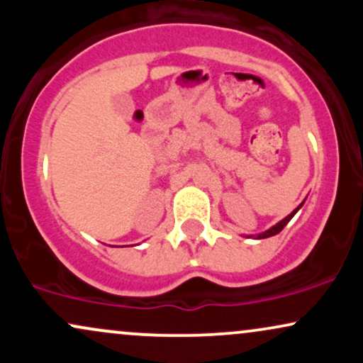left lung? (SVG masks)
Listing matches in <instances>:
<instances>
[{
    "label": "left lung",
    "instance_id": "1",
    "mask_svg": "<svg viewBox=\"0 0 363 363\" xmlns=\"http://www.w3.org/2000/svg\"><path fill=\"white\" fill-rule=\"evenodd\" d=\"M302 205H303V201L301 203V205H298L297 208H295L294 211H291V213L289 215V216H285V218L281 220V222H278L277 225H273L272 228H268V230H264V232H261V234H257V235H247V237H254V239H266V237H272V235H277V234H280V232L283 230V228H285V225L290 222L291 218H294V215L297 213L298 210H301L302 208Z\"/></svg>",
    "mask_w": 363,
    "mask_h": 363
}]
</instances>
